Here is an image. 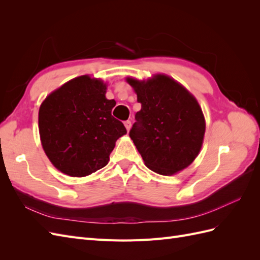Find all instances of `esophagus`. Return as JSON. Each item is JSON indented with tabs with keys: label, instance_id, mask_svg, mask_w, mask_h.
Instances as JSON below:
<instances>
[{
	"label": "esophagus",
	"instance_id": "obj_1",
	"mask_svg": "<svg viewBox=\"0 0 260 260\" xmlns=\"http://www.w3.org/2000/svg\"><path fill=\"white\" fill-rule=\"evenodd\" d=\"M124 127H125V129H127V130L129 131L130 128H131V121H130V120L124 121Z\"/></svg>",
	"mask_w": 260,
	"mask_h": 260
}]
</instances>
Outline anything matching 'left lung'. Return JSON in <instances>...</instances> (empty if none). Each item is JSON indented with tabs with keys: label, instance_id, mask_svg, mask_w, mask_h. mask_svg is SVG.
Instances as JSON below:
<instances>
[{
	"label": "left lung",
	"instance_id": "obj_1",
	"mask_svg": "<svg viewBox=\"0 0 260 260\" xmlns=\"http://www.w3.org/2000/svg\"><path fill=\"white\" fill-rule=\"evenodd\" d=\"M127 81L141 103L129 136L146 167L164 176L183 170L199 155L205 135V118L198 101L165 75Z\"/></svg>",
	"mask_w": 260,
	"mask_h": 260
}]
</instances>
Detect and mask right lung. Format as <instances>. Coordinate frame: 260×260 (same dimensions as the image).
Listing matches in <instances>:
<instances>
[{
    "instance_id": "right-lung-1",
    "label": "right lung",
    "mask_w": 260,
    "mask_h": 260,
    "mask_svg": "<svg viewBox=\"0 0 260 260\" xmlns=\"http://www.w3.org/2000/svg\"><path fill=\"white\" fill-rule=\"evenodd\" d=\"M106 84L80 76L52 92L39 109V132L46 156L62 174L85 177L105 167L116 141L127 133L112 116L116 105Z\"/></svg>"
}]
</instances>
